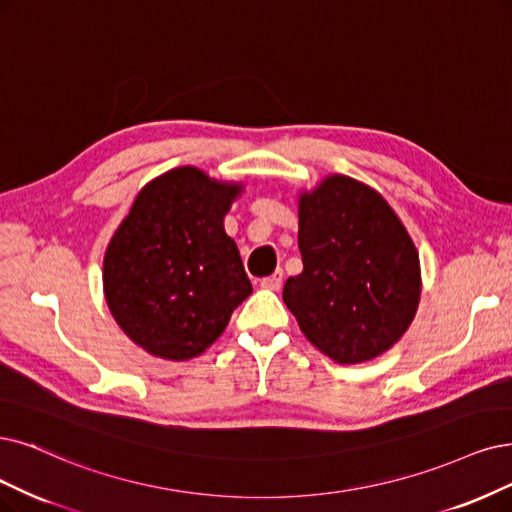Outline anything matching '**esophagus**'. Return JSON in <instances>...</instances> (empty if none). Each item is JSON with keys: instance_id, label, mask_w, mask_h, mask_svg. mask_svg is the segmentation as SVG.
I'll list each match as a JSON object with an SVG mask.
<instances>
[{"instance_id": "1", "label": "esophagus", "mask_w": 512, "mask_h": 512, "mask_svg": "<svg viewBox=\"0 0 512 512\" xmlns=\"http://www.w3.org/2000/svg\"><path fill=\"white\" fill-rule=\"evenodd\" d=\"M282 278H285V276H282V270H276L272 276H266L261 280V287L278 291L282 287Z\"/></svg>"}]
</instances>
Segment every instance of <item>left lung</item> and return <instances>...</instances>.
Listing matches in <instances>:
<instances>
[{
	"instance_id": "8db88e82",
	"label": "left lung",
	"mask_w": 512,
	"mask_h": 512,
	"mask_svg": "<svg viewBox=\"0 0 512 512\" xmlns=\"http://www.w3.org/2000/svg\"><path fill=\"white\" fill-rule=\"evenodd\" d=\"M304 272L285 282L287 308L320 352L365 363L399 342L422 293L405 225L369 185L333 175L299 196Z\"/></svg>"
}]
</instances>
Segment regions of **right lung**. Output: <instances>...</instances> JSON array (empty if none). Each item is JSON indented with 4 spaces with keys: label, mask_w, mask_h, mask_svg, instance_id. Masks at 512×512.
I'll use <instances>...</instances> for the list:
<instances>
[{
    "label": "right lung",
    "mask_w": 512,
    "mask_h": 512,
    "mask_svg": "<svg viewBox=\"0 0 512 512\" xmlns=\"http://www.w3.org/2000/svg\"><path fill=\"white\" fill-rule=\"evenodd\" d=\"M242 192L194 166L149 181L113 234L103 291L120 329L149 354H202L253 293L223 217Z\"/></svg>",
    "instance_id": "add662e5"
}]
</instances>
